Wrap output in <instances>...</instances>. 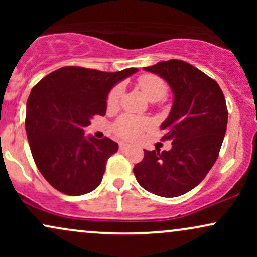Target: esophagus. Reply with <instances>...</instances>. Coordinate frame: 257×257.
<instances>
[{"instance_id":"1","label":"esophagus","mask_w":257,"mask_h":257,"mask_svg":"<svg viewBox=\"0 0 257 257\" xmlns=\"http://www.w3.org/2000/svg\"><path fill=\"white\" fill-rule=\"evenodd\" d=\"M128 146H129V145H128V144H126V143H120V144H119V149L123 150V151L128 149Z\"/></svg>"}]
</instances>
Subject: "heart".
Returning a JSON list of instances; mask_svg holds the SVG:
<instances>
[{"instance_id": "b5f03b06", "label": "heart", "mask_w": 257, "mask_h": 257, "mask_svg": "<svg viewBox=\"0 0 257 257\" xmlns=\"http://www.w3.org/2000/svg\"><path fill=\"white\" fill-rule=\"evenodd\" d=\"M137 83L141 91L147 96V99L151 100V101H158V100L164 99L168 94V84L166 83V81L159 77V76L152 75V73L141 75L138 78ZM122 91L123 89L120 85H116L110 91L107 96V101H106L108 108H114L119 104ZM147 126H149V122L146 119L133 116H123L114 124V132L122 138L133 139L138 137Z\"/></svg>"}]
</instances>
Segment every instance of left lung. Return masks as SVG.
Instances as JSON below:
<instances>
[{
    "label": "left lung",
    "instance_id": "1",
    "mask_svg": "<svg viewBox=\"0 0 257 257\" xmlns=\"http://www.w3.org/2000/svg\"><path fill=\"white\" fill-rule=\"evenodd\" d=\"M166 79L174 94L173 107L161 129L169 151L144 150L135 164L141 187L161 197H179L200 184L219 157L226 134V100L216 81L186 61L172 59L144 67Z\"/></svg>",
    "mask_w": 257,
    "mask_h": 257
}]
</instances>
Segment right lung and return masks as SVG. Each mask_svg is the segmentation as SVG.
Wrapping results in <instances>:
<instances>
[{
  "label": "right lung",
  "mask_w": 257,
  "mask_h": 257,
  "mask_svg": "<svg viewBox=\"0 0 257 257\" xmlns=\"http://www.w3.org/2000/svg\"><path fill=\"white\" fill-rule=\"evenodd\" d=\"M137 71L65 66L32 88L26 102V134L38 170L55 190L81 196L100 185L118 144L106 137L85 138L84 128L96 114L105 116L110 90Z\"/></svg>",
  "instance_id": "right-lung-1"
}]
</instances>
